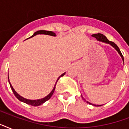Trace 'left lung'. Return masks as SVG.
I'll return each mask as SVG.
<instances>
[{"label": "left lung", "mask_w": 129, "mask_h": 129, "mask_svg": "<svg viewBox=\"0 0 129 129\" xmlns=\"http://www.w3.org/2000/svg\"><path fill=\"white\" fill-rule=\"evenodd\" d=\"M92 37H95L98 41H102V42H104V43H108V44L111 45L113 47H114V49H116L117 51L118 52V53L120 54V55L121 56V57H122V60H123V61H124V57H123V55H122V54L121 53V52H120V49L118 48V47L116 45L115 43H114V42H112V41H109L107 38H106L105 36H104L103 34H101V33H98V34H94V35H92ZM84 100H85V99L84 98H82ZM86 101V100H85ZM86 102L87 103H88V104H91V103H90V102H88V101H86ZM92 105H94V106H102V105H94V104H92Z\"/></svg>", "instance_id": "left-lung-1"}]
</instances>
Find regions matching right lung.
Segmentation results:
<instances>
[{
  "label": "right lung",
  "mask_w": 129,
  "mask_h": 129,
  "mask_svg": "<svg viewBox=\"0 0 129 129\" xmlns=\"http://www.w3.org/2000/svg\"><path fill=\"white\" fill-rule=\"evenodd\" d=\"M38 34H45V35H51V36H55V33H53V32H52V31H44V30H40V31H36L34 34H33L32 36H31V37H33V36H35V35H38ZM65 74L66 73H63V74H61L60 76L59 77L58 79H57V80L56 83H55V86L54 88H53V90L51 91V92L49 93V94L47 95V96H46V97H45V98H41V99H39V100H28V99H26V98H23V97H22V96H21L19 94H18L16 92V91H15V90H14V88H13V86H12V85L11 84V83H10V82H9V84H10V86H11V89H12V90H13V93H14V94H15V96H16L17 98V99L18 100H19L20 101H21V102H25V103H26V104H29V105H31V106H39V105H41V104H43L45 102H46V101H47V100L49 99V98L52 96L53 94V92H54V90L55 89V86H56V84L57 82V81H58V80L59 79V78L60 77H62L63 76H64ZM8 79H9V74H8Z\"/></svg>",
  "instance_id": "obj_1"
}]
</instances>
